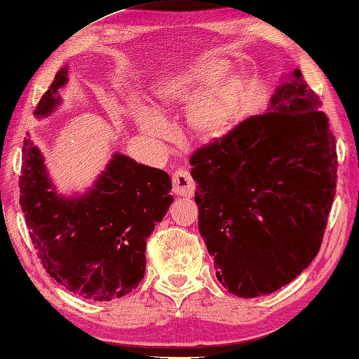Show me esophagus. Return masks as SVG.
<instances>
[{
  "mask_svg": "<svg viewBox=\"0 0 359 359\" xmlns=\"http://www.w3.org/2000/svg\"><path fill=\"white\" fill-rule=\"evenodd\" d=\"M172 190L179 196H193L196 190L195 180L187 169H177L172 175Z\"/></svg>",
  "mask_w": 359,
  "mask_h": 359,
  "instance_id": "obj_1",
  "label": "esophagus"
}]
</instances>
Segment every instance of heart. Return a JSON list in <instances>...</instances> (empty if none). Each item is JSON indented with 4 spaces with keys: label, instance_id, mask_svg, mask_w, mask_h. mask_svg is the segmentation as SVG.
Wrapping results in <instances>:
<instances>
[{
    "label": "heart",
    "instance_id": "1",
    "mask_svg": "<svg viewBox=\"0 0 359 359\" xmlns=\"http://www.w3.org/2000/svg\"><path fill=\"white\" fill-rule=\"evenodd\" d=\"M231 65L219 57H203L195 64L161 76L153 88L155 110L137 107L134 119L151 137H164V118L174 111L187 113V126L193 139L214 144L235 126L246 99V84L230 76Z\"/></svg>",
    "mask_w": 359,
    "mask_h": 359
}]
</instances>
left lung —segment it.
I'll use <instances>...</instances> for the list:
<instances>
[{
    "label": "left lung",
    "mask_w": 359,
    "mask_h": 359,
    "mask_svg": "<svg viewBox=\"0 0 359 359\" xmlns=\"http://www.w3.org/2000/svg\"><path fill=\"white\" fill-rule=\"evenodd\" d=\"M321 100L300 70L254 115L190 158L198 229L215 276L236 297L286 286L320 251L337 185Z\"/></svg>",
    "instance_id": "left-lung-1"
}]
</instances>
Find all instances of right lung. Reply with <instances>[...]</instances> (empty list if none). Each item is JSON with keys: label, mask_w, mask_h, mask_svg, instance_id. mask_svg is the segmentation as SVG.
<instances>
[{"label": "right lung", "mask_w": 359, "mask_h": 359, "mask_svg": "<svg viewBox=\"0 0 359 359\" xmlns=\"http://www.w3.org/2000/svg\"><path fill=\"white\" fill-rule=\"evenodd\" d=\"M68 68L57 72L35 115L60 104ZM20 208L38 259L67 291L108 302L129 294L145 275L147 238L172 203V182L161 169L113 155L93 189L76 198L59 196L44 158L30 139L22 147Z\"/></svg>", "instance_id": "1"}]
</instances>
